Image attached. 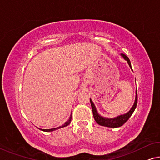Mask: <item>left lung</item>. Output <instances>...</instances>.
<instances>
[{
  "instance_id": "obj_1",
  "label": "left lung",
  "mask_w": 160,
  "mask_h": 160,
  "mask_svg": "<svg viewBox=\"0 0 160 160\" xmlns=\"http://www.w3.org/2000/svg\"><path fill=\"white\" fill-rule=\"evenodd\" d=\"M122 56L127 60V61H128L129 65H130V67L132 68L131 62H130V59H129V58L126 55L123 54V53L122 54ZM90 103H91V107H92V110L93 112V117L94 118H95L96 122H97L98 125L108 127V128H119V127L122 126L124 124H125L126 122L129 120V118H130L131 115H132V113L134 112V111H135V108L137 107V104H138V93H137V95H136L135 102L134 103V105L132 106V108H131V110L129 111L128 113L125 114V115L118 116L117 117V118H112V119L105 118L99 115L97 112V110H96L95 105H94V104L91 100H90Z\"/></svg>"
}]
</instances>
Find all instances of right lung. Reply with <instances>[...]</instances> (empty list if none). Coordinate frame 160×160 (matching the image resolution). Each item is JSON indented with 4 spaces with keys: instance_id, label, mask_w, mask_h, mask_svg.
I'll return each mask as SVG.
<instances>
[{
    "instance_id": "right-lung-1",
    "label": "right lung",
    "mask_w": 160,
    "mask_h": 160,
    "mask_svg": "<svg viewBox=\"0 0 160 160\" xmlns=\"http://www.w3.org/2000/svg\"><path fill=\"white\" fill-rule=\"evenodd\" d=\"M71 118H72V116L70 115V118H69V120H68L66 122H65L64 125H62V126H60V127H59V128H53V129H49V130H41V129H40V130H42V131H45V132H50V131H53V130H57V129H59V128H64V127H65V126H68V125H69V124L70 123V122H71Z\"/></svg>"
}]
</instances>
